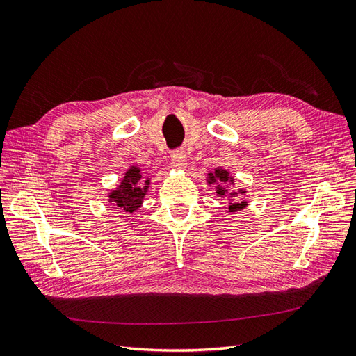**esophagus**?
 Returning a JSON list of instances; mask_svg holds the SVG:
<instances>
[{
    "label": "esophagus",
    "mask_w": 356,
    "mask_h": 356,
    "mask_svg": "<svg viewBox=\"0 0 356 356\" xmlns=\"http://www.w3.org/2000/svg\"><path fill=\"white\" fill-rule=\"evenodd\" d=\"M172 165L177 169H184L187 166V154L182 152V149H177V152L172 154Z\"/></svg>",
    "instance_id": "esophagus-1"
}]
</instances>
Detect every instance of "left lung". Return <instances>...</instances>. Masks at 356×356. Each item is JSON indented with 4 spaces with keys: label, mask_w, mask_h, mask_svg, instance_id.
Masks as SVG:
<instances>
[{
    "label": "left lung",
    "mask_w": 356,
    "mask_h": 356,
    "mask_svg": "<svg viewBox=\"0 0 356 356\" xmlns=\"http://www.w3.org/2000/svg\"><path fill=\"white\" fill-rule=\"evenodd\" d=\"M208 178H209L208 179L209 184H213V182H217V181L221 182L222 186L217 187V195L221 196V197H224L225 195H227V188H225V184H227V182L233 184V178L229 175V172L225 170V169H221V168H217L213 172H211V174H208ZM239 193H241V195H245V190H239ZM236 195H238V193L233 191V193H230V197H234ZM246 204L248 203L245 200L229 203V211L230 212H236V211H239V209H243Z\"/></svg>",
    "instance_id": "8db88e82"
}]
</instances>
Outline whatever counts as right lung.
Returning <instances> with one entry per match:
<instances>
[{"mask_svg":"<svg viewBox=\"0 0 356 356\" xmlns=\"http://www.w3.org/2000/svg\"><path fill=\"white\" fill-rule=\"evenodd\" d=\"M148 184L149 178L143 181L141 169L132 166L131 169H127L122 179V184L110 193V202L115 203L124 212L132 213L141 207L145 193L148 190Z\"/></svg>","mask_w":356,"mask_h":356,"instance_id":"1","label":"right lung"}]
</instances>
